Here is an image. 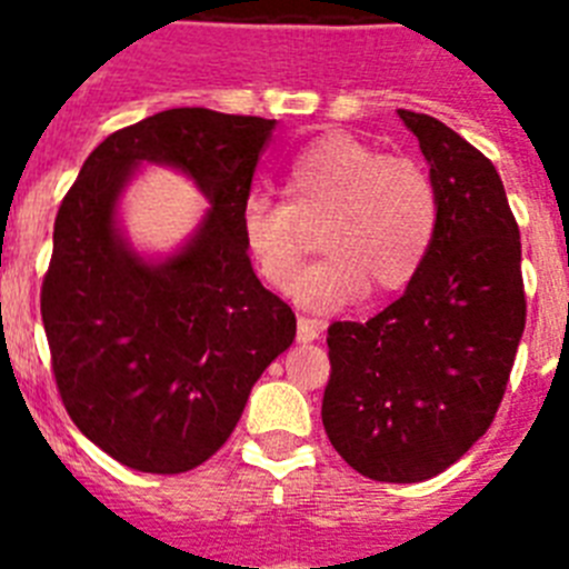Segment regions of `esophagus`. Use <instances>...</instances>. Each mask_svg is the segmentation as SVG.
Listing matches in <instances>:
<instances>
[{"instance_id": "obj_1", "label": "esophagus", "mask_w": 569, "mask_h": 569, "mask_svg": "<svg viewBox=\"0 0 569 569\" xmlns=\"http://www.w3.org/2000/svg\"><path fill=\"white\" fill-rule=\"evenodd\" d=\"M299 341H316L321 336V321L310 319V316H299Z\"/></svg>"}]
</instances>
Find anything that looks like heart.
I'll return each mask as SVG.
<instances>
[{
	"instance_id": "heart-1",
	"label": "heart",
	"mask_w": 569,
	"mask_h": 569,
	"mask_svg": "<svg viewBox=\"0 0 569 569\" xmlns=\"http://www.w3.org/2000/svg\"><path fill=\"white\" fill-rule=\"evenodd\" d=\"M284 202L250 193L239 228L256 270L281 288L321 228L325 259L301 270L290 293L308 308H336L367 288L405 290L436 244L441 202L433 176L410 156H387L356 136L328 133L296 150Z\"/></svg>"
}]
</instances>
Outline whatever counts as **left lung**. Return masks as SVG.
Instances as JSON below:
<instances>
[{"mask_svg": "<svg viewBox=\"0 0 569 569\" xmlns=\"http://www.w3.org/2000/svg\"><path fill=\"white\" fill-rule=\"evenodd\" d=\"M399 116L439 190V236L393 305L328 328L321 421L361 476L413 485L459 461L492 425L527 299L519 224L490 159L433 116Z\"/></svg>", "mask_w": 569, "mask_h": 569, "instance_id": "left-lung-1", "label": "left lung"}]
</instances>
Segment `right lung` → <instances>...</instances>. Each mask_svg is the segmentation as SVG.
<instances>
[{
    "label": "right lung",
    "mask_w": 569,
    "mask_h": 569,
    "mask_svg": "<svg viewBox=\"0 0 569 569\" xmlns=\"http://www.w3.org/2000/svg\"><path fill=\"white\" fill-rule=\"evenodd\" d=\"M273 119L173 108L116 130L59 204L42 281L50 367L73 425L110 459L173 476L230 439L296 313L250 268L239 213ZM139 161L184 169L214 208L188 249L148 266L114 236Z\"/></svg>",
    "instance_id": "right-lung-1"
}]
</instances>
